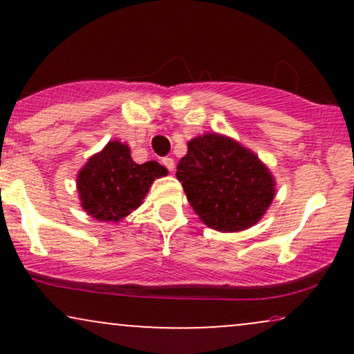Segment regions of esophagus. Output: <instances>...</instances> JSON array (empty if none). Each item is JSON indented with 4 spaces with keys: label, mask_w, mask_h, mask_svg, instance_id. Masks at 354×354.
Returning a JSON list of instances; mask_svg holds the SVG:
<instances>
[{
    "label": "esophagus",
    "mask_w": 354,
    "mask_h": 354,
    "mask_svg": "<svg viewBox=\"0 0 354 354\" xmlns=\"http://www.w3.org/2000/svg\"><path fill=\"white\" fill-rule=\"evenodd\" d=\"M163 165L166 166V168L169 169V171H173L174 169V160L171 156H166V158H163Z\"/></svg>",
    "instance_id": "obj_1"
}]
</instances>
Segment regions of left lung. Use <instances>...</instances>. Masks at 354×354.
Instances as JSON below:
<instances>
[{"label": "left lung", "instance_id": "obj_1", "mask_svg": "<svg viewBox=\"0 0 354 354\" xmlns=\"http://www.w3.org/2000/svg\"><path fill=\"white\" fill-rule=\"evenodd\" d=\"M176 169L191 208L221 233L254 226L274 200L276 181L268 166L230 136L193 138Z\"/></svg>", "mask_w": 354, "mask_h": 354}]
</instances>
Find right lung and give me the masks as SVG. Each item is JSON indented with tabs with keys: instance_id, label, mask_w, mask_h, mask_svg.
<instances>
[{
	"instance_id": "1",
	"label": "right lung",
	"mask_w": 354,
	"mask_h": 354,
	"mask_svg": "<svg viewBox=\"0 0 354 354\" xmlns=\"http://www.w3.org/2000/svg\"><path fill=\"white\" fill-rule=\"evenodd\" d=\"M166 174L168 169L156 161L135 163L126 143L109 141L76 176L81 208L98 221L118 223L140 208L153 181Z\"/></svg>"
}]
</instances>
